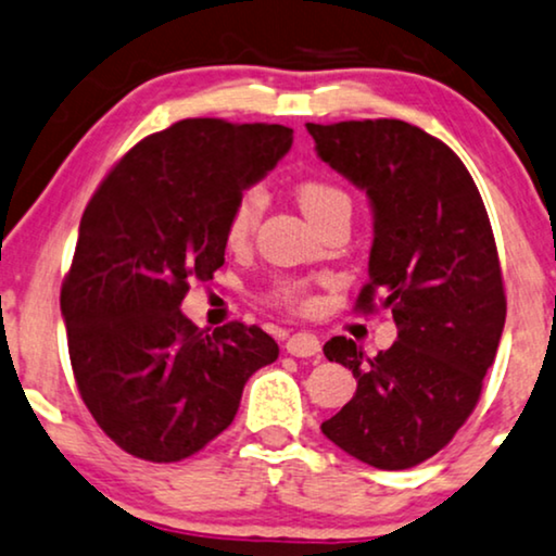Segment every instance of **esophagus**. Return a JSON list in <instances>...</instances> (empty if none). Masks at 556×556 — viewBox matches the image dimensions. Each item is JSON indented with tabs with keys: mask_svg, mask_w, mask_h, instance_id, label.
I'll use <instances>...</instances> for the list:
<instances>
[{
	"mask_svg": "<svg viewBox=\"0 0 556 556\" xmlns=\"http://www.w3.org/2000/svg\"><path fill=\"white\" fill-rule=\"evenodd\" d=\"M287 353L298 355V358H309V355L320 353V340L313 332H294V336L287 340Z\"/></svg>",
	"mask_w": 556,
	"mask_h": 556,
	"instance_id": "1",
	"label": "esophagus"
}]
</instances>
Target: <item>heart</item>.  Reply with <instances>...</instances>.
<instances>
[{
  "instance_id": "b5f03b06",
  "label": "heart",
  "mask_w": 556,
  "mask_h": 556,
  "mask_svg": "<svg viewBox=\"0 0 556 556\" xmlns=\"http://www.w3.org/2000/svg\"><path fill=\"white\" fill-rule=\"evenodd\" d=\"M294 195H298L300 208L305 211V216L313 220L315 226H320L325 218H330L338 211H351V198L343 188L332 185L328 180H317V177H307L294 185ZM264 213V192L258 188H247L236 198L231 213L226 220V241L231 247H243L254 233ZM264 300L269 305L285 307V309H305L307 307V290L300 282L292 279H277L269 290H266Z\"/></svg>"
}]
</instances>
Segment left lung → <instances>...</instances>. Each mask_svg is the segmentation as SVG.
Segmentation results:
<instances>
[{
	"label": "left lung",
	"mask_w": 556,
	"mask_h": 556,
	"mask_svg": "<svg viewBox=\"0 0 556 556\" xmlns=\"http://www.w3.org/2000/svg\"><path fill=\"white\" fill-rule=\"evenodd\" d=\"M317 154L374 205L368 282L355 313L391 307L396 340L366 355L325 343L355 394L323 434L355 460L406 470L438 455L476 409L506 323V290L483 198L463 160L399 118L307 124Z\"/></svg>",
	"instance_id": "obj_1"
}]
</instances>
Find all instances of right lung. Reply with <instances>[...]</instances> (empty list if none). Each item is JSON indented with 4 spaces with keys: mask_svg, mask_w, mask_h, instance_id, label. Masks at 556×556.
Wrapping results in <instances>:
<instances>
[{
    "mask_svg": "<svg viewBox=\"0 0 556 556\" xmlns=\"http://www.w3.org/2000/svg\"><path fill=\"white\" fill-rule=\"evenodd\" d=\"M290 147L282 124L182 118L131 147L88 201L61 309L78 394L124 453H201L233 421L249 376L277 361L262 328L198 330L180 302L224 266L236 198Z\"/></svg>",
    "mask_w": 556,
    "mask_h": 556,
    "instance_id": "add662e5",
    "label": "right lung"
}]
</instances>
